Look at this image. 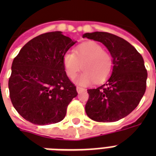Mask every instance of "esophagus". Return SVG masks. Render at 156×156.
<instances>
[{
    "instance_id": "esophagus-1",
    "label": "esophagus",
    "mask_w": 156,
    "mask_h": 156,
    "mask_svg": "<svg viewBox=\"0 0 156 156\" xmlns=\"http://www.w3.org/2000/svg\"><path fill=\"white\" fill-rule=\"evenodd\" d=\"M76 90H77L78 93H80V92H82V91H83V90H85V89L83 87H77Z\"/></svg>"
}]
</instances>
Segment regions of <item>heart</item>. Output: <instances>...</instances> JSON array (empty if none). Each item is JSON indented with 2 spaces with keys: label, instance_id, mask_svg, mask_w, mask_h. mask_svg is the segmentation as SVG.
<instances>
[{
  "label": "heart",
  "instance_id": "heart-1",
  "mask_svg": "<svg viewBox=\"0 0 156 156\" xmlns=\"http://www.w3.org/2000/svg\"><path fill=\"white\" fill-rule=\"evenodd\" d=\"M63 65L69 78H74L83 68L84 72L78 76L76 82L81 85H87L93 81L101 83L106 80L112 72L113 60L98 43L87 41L78 45L73 52H66Z\"/></svg>",
  "mask_w": 156,
  "mask_h": 156
}]
</instances>
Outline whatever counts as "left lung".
I'll return each mask as SVG.
<instances>
[{
    "label": "left lung",
    "mask_w": 156,
    "mask_h": 156,
    "mask_svg": "<svg viewBox=\"0 0 156 156\" xmlns=\"http://www.w3.org/2000/svg\"><path fill=\"white\" fill-rule=\"evenodd\" d=\"M83 37L102 43L113 60L106 83L87 90V115L99 122L119 121L135 109L146 91L147 72L143 56L126 40L110 33L95 31Z\"/></svg>",
    "instance_id": "1"
}]
</instances>
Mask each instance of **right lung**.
<instances>
[{
	"instance_id": "1",
	"label": "right lung",
	"mask_w": 156,
	"mask_h": 156,
	"mask_svg": "<svg viewBox=\"0 0 156 156\" xmlns=\"http://www.w3.org/2000/svg\"><path fill=\"white\" fill-rule=\"evenodd\" d=\"M75 43L61 31L45 33L27 43L13 59L9 96L25 120L44 126L65 118L78 92L66 75L63 56Z\"/></svg>"
}]
</instances>
